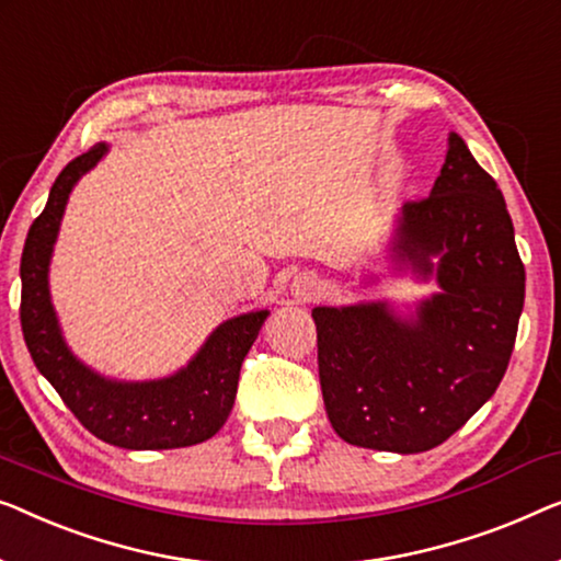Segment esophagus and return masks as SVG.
<instances>
[{"mask_svg": "<svg viewBox=\"0 0 561 561\" xmlns=\"http://www.w3.org/2000/svg\"><path fill=\"white\" fill-rule=\"evenodd\" d=\"M321 290H323V280L319 278V275H313V273L298 275L296 283H294V294L300 300H311V298L319 296Z\"/></svg>", "mask_w": 561, "mask_h": 561, "instance_id": "1", "label": "esophagus"}]
</instances>
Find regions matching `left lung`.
<instances>
[{
  "label": "left lung",
  "mask_w": 561,
  "mask_h": 561,
  "mask_svg": "<svg viewBox=\"0 0 561 561\" xmlns=\"http://www.w3.org/2000/svg\"><path fill=\"white\" fill-rule=\"evenodd\" d=\"M389 250L397 267L435 275L440 294L410 319L387 300L311 316L331 427L359 448L408 456L448 440L491 400L524 308L506 202L458 134L427 197L402 205Z\"/></svg>",
  "instance_id": "obj_1"
}]
</instances>
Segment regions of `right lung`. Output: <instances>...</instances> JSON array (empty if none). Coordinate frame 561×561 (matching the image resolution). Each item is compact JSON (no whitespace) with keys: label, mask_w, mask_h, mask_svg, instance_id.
<instances>
[{"label":"right lung","mask_w":561,"mask_h":561,"mask_svg":"<svg viewBox=\"0 0 561 561\" xmlns=\"http://www.w3.org/2000/svg\"><path fill=\"white\" fill-rule=\"evenodd\" d=\"M105 144L80 153L55 180L43 215L24 240L20 321L32 362L88 433L126 450H169L205 443L225 425L238 394L240 367L267 311H250L220 323L192 362L172 377L118 381L85 367L65 344L55 316L47 271L72 186L99 164Z\"/></svg>","instance_id":"1"}]
</instances>
